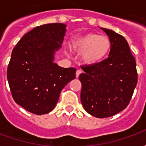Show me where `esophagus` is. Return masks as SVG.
<instances>
[{"label": "esophagus", "mask_w": 146, "mask_h": 146, "mask_svg": "<svg viewBox=\"0 0 146 146\" xmlns=\"http://www.w3.org/2000/svg\"><path fill=\"white\" fill-rule=\"evenodd\" d=\"M83 73V71L81 70H76V77H78V76L81 74V73Z\"/></svg>", "instance_id": "esophagus-1"}]
</instances>
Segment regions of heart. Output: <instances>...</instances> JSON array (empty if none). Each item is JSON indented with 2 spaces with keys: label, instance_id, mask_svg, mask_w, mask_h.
Segmentation results:
<instances>
[{
  "label": "heart",
  "instance_id": "1",
  "mask_svg": "<svg viewBox=\"0 0 146 146\" xmlns=\"http://www.w3.org/2000/svg\"><path fill=\"white\" fill-rule=\"evenodd\" d=\"M74 49L82 53L83 59L90 64L103 60L109 54L112 43L109 37L90 33L76 38L73 42Z\"/></svg>",
  "mask_w": 146,
  "mask_h": 146
}]
</instances>
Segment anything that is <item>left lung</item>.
I'll list each match as a JSON object with an SVG mask.
<instances>
[{"label":"left lung","instance_id":"8db88e82","mask_svg":"<svg viewBox=\"0 0 146 146\" xmlns=\"http://www.w3.org/2000/svg\"><path fill=\"white\" fill-rule=\"evenodd\" d=\"M112 46L109 57L98 63L82 66L80 100L92 116L106 118L128 106L138 82L136 62L128 43L121 35L101 28Z\"/></svg>","mask_w":146,"mask_h":146}]
</instances>
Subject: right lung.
Here are the masks:
<instances>
[{
    "mask_svg": "<svg viewBox=\"0 0 146 146\" xmlns=\"http://www.w3.org/2000/svg\"><path fill=\"white\" fill-rule=\"evenodd\" d=\"M66 25L44 24L24 35L11 52L7 78L15 102L36 115L51 112L62 90L76 77L75 68L53 62L62 47Z\"/></svg>",
    "mask_w": 146,
    "mask_h": 146,
    "instance_id": "add662e5",
    "label": "right lung"
}]
</instances>
